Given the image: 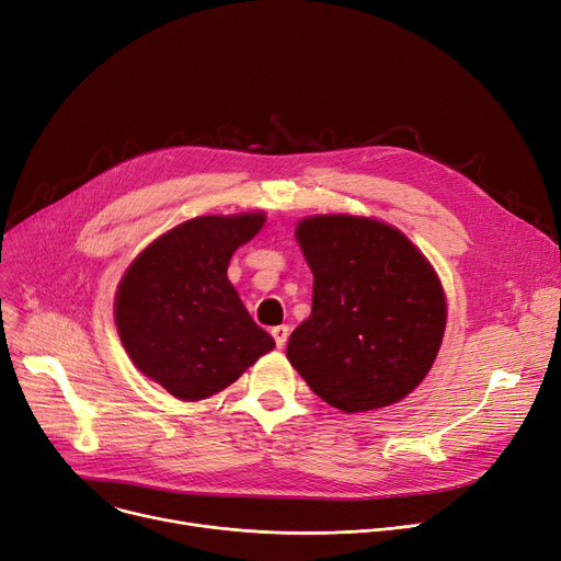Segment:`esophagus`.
Returning a JSON list of instances; mask_svg holds the SVG:
<instances>
[{
    "mask_svg": "<svg viewBox=\"0 0 561 561\" xmlns=\"http://www.w3.org/2000/svg\"><path fill=\"white\" fill-rule=\"evenodd\" d=\"M271 334H273L277 347H284L286 341H288V325H277V328H273Z\"/></svg>",
    "mask_w": 561,
    "mask_h": 561,
    "instance_id": "34e87169",
    "label": "esophagus"
}]
</instances>
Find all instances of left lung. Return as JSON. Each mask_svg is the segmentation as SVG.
I'll return each mask as SVG.
<instances>
[{
  "instance_id": "1",
  "label": "left lung",
  "mask_w": 561,
  "mask_h": 561,
  "mask_svg": "<svg viewBox=\"0 0 561 561\" xmlns=\"http://www.w3.org/2000/svg\"><path fill=\"white\" fill-rule=\"evenodd\" d=\"M296 239L313 298L311 316L288 339L290 366L345 414L409 396L446 332V296L432 263L375 218L311 216L298 222Z\"/></svg>"
}]
</instances>
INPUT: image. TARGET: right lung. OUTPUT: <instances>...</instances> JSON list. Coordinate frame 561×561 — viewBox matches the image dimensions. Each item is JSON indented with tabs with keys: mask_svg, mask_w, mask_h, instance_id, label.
I'll return each instance as SVG.
<instances>
[{
	"mask_svg": "<svg viewBox=\"0 0 561 561\" xmlns=\"http://www.w3.org/2000/svg\"><path fill=\"white\" fill-rule=\"evenodd\" d=\"M265 214L199 216L165 231L127 268L115 325L134 366L184 402L209 398L275 347L227 279L231 254Z\"/></svg>",
	"mask_w": 561,
	"mask_h": 561,
	"instance_id": "right-lung-1",
	"label": "right lung"
}]
</instances>
